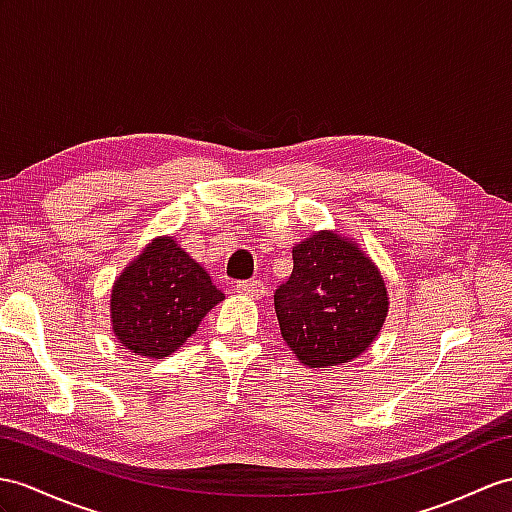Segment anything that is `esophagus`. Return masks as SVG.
<instances>
[{
  "label": "esophagus",
  "instance_id": "34e87169",
  "mask_svg": "<svg viewBox=\"0 0 512 512\" xmlns=\"http://www.w3.org/2000/svg\"><path fill=\"white\" fill-rule=\"evenodd\" d=\"M236 293L260 299V297H265L267 291H265V284L260 280H243V282H236Z\"/></svg>",
  "mask_w": 512,
  "mask_h": 512
}]
</instances>
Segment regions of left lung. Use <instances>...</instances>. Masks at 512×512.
Returning a JSON list of instances; mask_svg holds the SVG:
<instances>
[{
	"label": "left lung",
	"instance_id": "1",
	"mask_svg": "<svg viewBox=\"0 0 512 512\" xmlns=\"http://www.w3.org/2000/svg\"><path fill=\"white\" fill-rule=\"evenodd\" d=\"M273 306L293 354L308 367H334L367 350L389 302L376 265L343 236L319 232L293 247Z\"/></svg>",
	"mask_w": 512,
	"mask_h": 512
}]
</instances>
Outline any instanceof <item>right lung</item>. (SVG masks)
Returning <instances> with one entry per match:
<instances>
[{"mask_svg": "<svg viewBox=\"0 0 512 512\" xmlns=\"http://www.w3.org/2000/svg\"><path fill=\"white\" fill-rule=\"evenodd\" d=\"M223 299L208 273L173 239H156L115 282L112 330L134 354L162 358Z\"/></svg>", "mask_w": 512, "mask_h": 512, "instance_id": "add662e5", "label": "right lung"}]
</instances>
